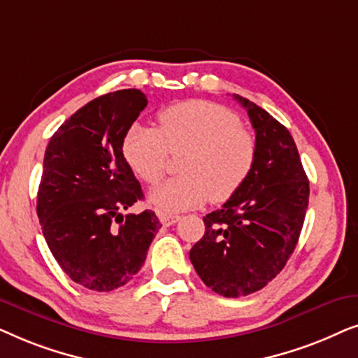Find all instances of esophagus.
I'll return each mask as SVG.
<instances>
[{
  "mask_svg": "<svg viewBox=\"0 0 358 358\" xmlns=\"http://www.w3.org/2000/svg\"><path fill=\"white\" fill-rule=\"evenodd\" d=\"M158 218H159V222L164 224V227H171V224L178 223L180 220L179 215H171V213H163V212L158 213Z\"/></svg>",
  "mask_w": 358,
  "mask_h": 358,
  "instance_id": "34e87169",
  "label": "esophagus"
}]
</instances>
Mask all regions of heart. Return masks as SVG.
I'll return each mask as SVG.
<instances>
[{
    "label": "heart",
    "mask_w": 358,
    "mask_h": 358,
    "mask_svg": "<svg viewBox=\"0 0 358 358\" xmlns=\"http://www.w3.org/2000/svg\"><path fill=\"white\" fill-rule=\"evenodd\" d=\"M182 176L151 190L161 210L195 208L207 199L222 203L246 184L256 164L257 146L241 120L227 107L208 101H185L158 115V129L135 125L127 131L122 153L146 184H158L168 168V153H180Z\"/></svg>",
    "instance_id": "heart-1"
}]
</instances>
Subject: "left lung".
I'll list each match as a JSON object with an SVG mask.
<instances>
[{"mask_svg": "<svg viewBox=\"0 0 358 358\" xmlns=\"http://www.w3.org/2000/svg\"><path fill=\"white\" fill-rule=\"evenodd\" d=\"M233 96L256 131V164L222 208L205 215V234L189 252L205 285L227 298L251 295L280 273L295 251L310 197L290 131L262 107Z\"/></svg>", "mask_w": 358, "mask_h": 358, "instance_id": "8db88e82", "label": "left lung"}]
</instances>
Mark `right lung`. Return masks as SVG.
I'll return each mask as SVG.
<instances>
[{"mask_svg": "<svg viewBox=\"0 0 358 358\" xmlns=\"http://www.w3.org/2000/svg\"><path fill=\"white\" fill-rule=\"evenodd\" d=\"M148 104L140 90L99 96L48 141L37 217L58 266L73 282L112 292L143 266L161 223L155 212H122L143 199L122 143Z\"/></svg>", "mask_w": 358, "mask_h": 358, "instance_id": "1", "label": "right lung"}]
</instances>
